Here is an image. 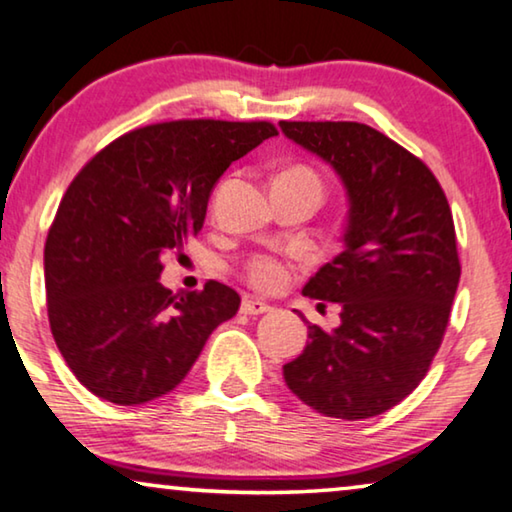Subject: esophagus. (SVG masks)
Returning a JSON list of instances; mask_svg holds the SVG:
<instances>
[{
    "mask_svg": "<svg viewBox=\"0 0 512 512\" xmlns=\"http://www.w3.org/2000/svg\"><path fill=\"white\" fill-rule=\"evenodd\" d=\"M241 312L243 314H266V312H271V305H266V303H262V300H253V298H243V303H241Z\"/></svg>",
    "mask_w": 512,
    "mask_h": 512,
    "instance_id": "1",
    "label": "esophagus"
}]
</instances>
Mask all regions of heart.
Listing matches in <instances>:
<instances>
[{
  "label": "heart",
  "instance_id": "heart-1",
  "mask_svg": "<svg viewBox=\"0 0 512 512\" xmlns=\"http://www.w3.org/2000/svg\"><path fill=\"white\" fill-rule=\"evenodd\" d=\"M278 180H303L314 184L316 189L323 191L321 177L307 166H294L278 175ZM243 278L253 289L262 291V294H275L282 291L291 280V266L285 257L271 255V253H257L243 264Z\"/></svg>",
  "mask_w": 512,
  "mask_h": 512
}]
</instances>
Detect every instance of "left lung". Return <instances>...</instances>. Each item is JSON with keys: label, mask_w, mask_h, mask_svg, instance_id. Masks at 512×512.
I'll use <instances>...</instances> for the list:
<instances>
[{"label": "left lung", "mask_w": 512, "mask_h": 512, "mask_svg": "<svg viewBox=\"0 0 512 512\" xmlns=\"http://www.w3.org/2000/svg\"><path fill=\"white\" fill-rule=\"evenodd\" d=\"M282 132L337 170L348 191L344 250L303 294L342 307L332 332L285 364V383L326 417L358 421L401 403L440 351L460 280L449 200L424 161L351 120H282Z\"/></svg>", "instance_id": "1"}]
</instances>
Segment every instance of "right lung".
<instances>
[{"label": "right lung", "mask_w": 512, "mask_h": 512, "mask_svg": "<svg viewBox=\"0 0 512 512\" xmlns=\"http://www.w3.org/2000/svg\"><path fill=\"white\" fill-rule=\"evenodd\" d=\"M278 134L250 120H170L132 129L79 170L45 241L54 342L95 396L139 405L170 392L241 298L161 287V257L198 234L207 200L232 161Z\"/></svg>", "instance_id": "add662e5"}]
</instances>
